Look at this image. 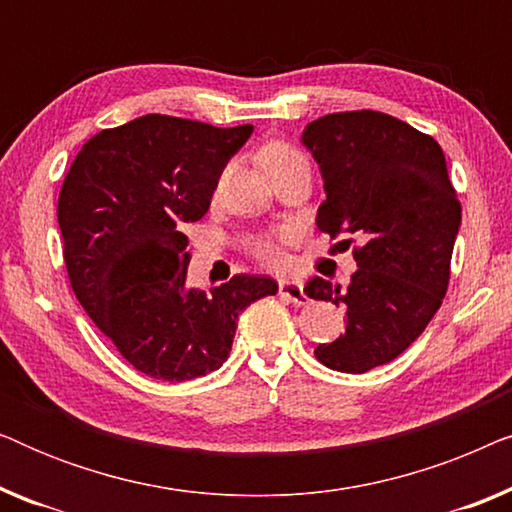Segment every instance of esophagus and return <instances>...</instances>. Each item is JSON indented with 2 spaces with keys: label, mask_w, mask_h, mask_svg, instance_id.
Masks as SVG:
<instances>
[{
  "label": "esophagus",
  "mask_w": 512,
  "mask_h": 512,
  "mask_svg": "<svg viewBox=\"0 0 512 512\" xmlns=\"http://www.w3.org/2000/svg\"><path fill=\"white\" fill-rule=\"evenodd\" d=\"M279 293H282V298L291 300L293 305H307V303H310V298L305 296L303 284H300V282H289V279H284V282H279Z\"/></svg>",
  "instance_id": "obj_1"
}]
</instances>
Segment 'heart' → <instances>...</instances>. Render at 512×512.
I'll return each mask as SVG.
<instances>
[{"label":"heart","mask_w":512,"mask_h":512,"mask_svg":"<svg viewBox=\"0 0 512 512\" xmlns=\"http://www.w3.org/2000/svg\"><path fill=\"white\" fill-rule=\"evenodd\" d=\"M300 160H305V158L300 156L293 146L284 144V142H272L270 146H265V151H263V163H265V167H268V172H275V170H279V167H286L291 163H300ZM256 254L268 263H282V254H279V249L268 240L256 242Z\"/></svg>","instance_id":"obj_1"}]
</instances>
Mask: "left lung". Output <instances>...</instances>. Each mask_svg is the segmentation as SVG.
Listing matches in <instances>:
<instances>
[{
    "label": "left lung",
    "mask_w": 512,
    "mask_h": 512,
    "mask_svg": "<svg viewBox=\"0 0 512 512\" xmlns=\"http://www.w3.org/2000/svg\"><path fill=\"white\" fill-rule=\"evenodd\" d=\"M300 139L324 177L317 228L349 237L347 247L361 242L347 289L321 277L305 286L347 310L345 335L314 356L340 373H366L403 354L438 312L461 205L436 139L382 111L321 116Z\"/></svg>",
    "instance_id": "1"
}]
</instances>
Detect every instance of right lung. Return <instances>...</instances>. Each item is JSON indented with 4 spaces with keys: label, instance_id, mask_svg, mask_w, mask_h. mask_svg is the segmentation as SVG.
<instances>
[{
    "label": "right lung",
    "instance_id": "add662e5",
    "mask_svg": "<svg viewBox=\"0 0 512 512\" xmlns=\"http://www.w3.org/2000/svg\"><path fill=\"white\" fill-rule=\"evenodd\" d=\"M251 132L146 114L97 132L69 167L58 200L69 282L139 373L184 382L221 368L240 314L277 293L261 275H235L212 293L186 286L181 230L207 214Z\"/></svg>",
    "mask_w": 512,
    "mask_h": 512
}]
</instances>
